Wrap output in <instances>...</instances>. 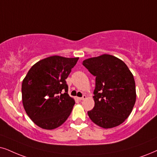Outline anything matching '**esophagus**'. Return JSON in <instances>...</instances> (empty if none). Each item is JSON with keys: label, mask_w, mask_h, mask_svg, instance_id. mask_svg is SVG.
<instances>
[{"label": "esophagus", "mask_w": 157, "mask_h": 157, "mask_svg": "<svg viewBox=\"0 0 157 157\" xmlns=\"http://www.w3.org/2000/svg\"><path fill=\"white\" fill-rule=\"evenodd\" d=\"M85 98H86V96H85V95H83L82 97H81V98H79V100L83 101V100H85Z\"/></svg>", "instance_id": "1"}]
</instances>
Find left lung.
<instances>
[{"instance_id":"obj_1","label":"left lung","mask_w":157,"mask_h":157,"mask_svg":"<svg viewBox=\"0 0 157 157\" xmlns=\"http://www.w3.org/2000/svg\"><path fill=\"white\" fill-rule=\"evenodd\" d=\"M82 65L96 77L95 106L88 112L89 117L104 128L120 125L136 103L133 75L122 60L109 54L85 59Z\"/></svg>"}]
</instances>
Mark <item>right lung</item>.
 Listing matches in <instances>:
<instances>
[{
  "mask_svg": "<svg viewBox=\"0 0 157 157\" xmlns=\"http://www.w3.org/2000/svg\"><path fill=\"white\" fill-rule=\"evenodd\" d=\"M78 59L59 56L48 57L33 65L24 79V108L40 128H58L70 115L75 101L69 96L66 79Z\"/></svg>",
  "mask_w": 157,
  "mask_h": 157,
  "instance_id": "right-lung-1",
  "label": "right lung"
}]
</instances>
